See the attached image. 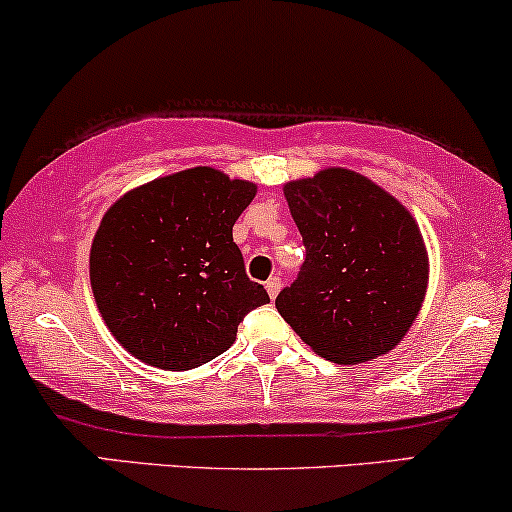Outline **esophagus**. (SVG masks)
Masks as SVG:
<instances>
[{"mask_svg":"<svg viewBox=\"0 0 512 512\" xmlns=\"http://www.w3.org/2000/svg\"><path fill=\"white\" fill-rule=\"evenodd\" d=\"M280 287H282V282H280V277H268V282H266V289H268V296L270 299H275L277 296V292H280Z\"/></svg>","mask_w":512,"mask_h":512,"instance_id":"esophagus-1","label":"esophagus"}]
</instances>
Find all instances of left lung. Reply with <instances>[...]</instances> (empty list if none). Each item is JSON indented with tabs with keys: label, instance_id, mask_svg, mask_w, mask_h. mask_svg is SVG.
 Returning a JSON list of instances; mask_svg holds the SVG:
<instances>
[{
	"label": "left lung",
	"instance_id": "obj_1",
	"mask_svg": "<svg viewBox=\"0 0 512 512\" xmlns=\"http://www.w3.org/2000/svg\"><path fill=\"white\" fill-rule=\"evenodd\" d=\"M306 246L275 306L318 356L365 363L394 349L418 318L430 280L425 239L387 189L349 168L285 185Z\"/></svg>",
	"mask_w": 512,
	"mask_h": 512
}]
</instances>
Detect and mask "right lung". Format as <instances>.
Returning <instances> with one entry per match:
<instances>
[{
    "mask_svg": "<svg viewBox=\"0 0 512 512\" xmlns=\"http://www.w3.org/2000/svg\"><path fill=\"white\" fill-rule=\"evenodd\" d=\"M254 197V182L197 166L111 204L92 239L90 282L125 351L161 370H192L235 344L244 315L270 301L232 242Z\"/></svg>",
    "mask_w": 512,
    "mask_h": 512,
    "instance_id": "right-lung-1",
    "label": "right lung"
}]
</instances>
